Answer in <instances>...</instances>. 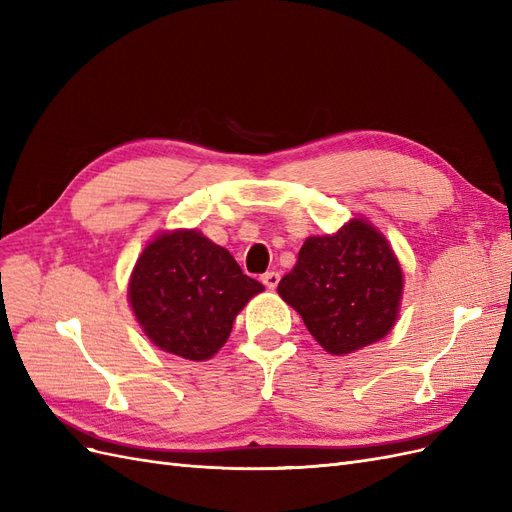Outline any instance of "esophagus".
<instances>
[{
    "label": "esophagus",
    "instance_id": "34e87169",
    "mask_svg": "<svg viewBox=\"0 0 512 512\" xmlns=\"http://www.w3.org/2000/svg\"><path fill=\"white\" fill-rule=\"evenodd\" d=\"M262 284H265L269 290H275L277 284H280V273H275V271L265 273L262 275Z\"/></svg>",
    "mask_w": 512,
    "mask_h": 512
}]
</instances>
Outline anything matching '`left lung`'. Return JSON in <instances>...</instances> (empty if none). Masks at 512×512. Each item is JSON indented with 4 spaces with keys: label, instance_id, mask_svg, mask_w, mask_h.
<instances>
[{
    "label": "left lung",
    "instance_id": "1",
    "mask_svg": "<svg viewBox=\"0 0 512 512\" xmlns=\"http://www.w3.org/2000/svg\"><path fill=\"white\" fill-rule=\"evenodd\" d=\"M404 275L391 245L365 220L309 237L277 292L331 354L382 339L397 320Z\"/></svg>",
    "mask_w": 512,
    "mask_h": 512
}]
</instances>
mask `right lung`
<instances>
[{"instance_id": "right-lung-1", "label": "right lung", "mask_w": 512, "mask_h": 512, "mask_svg": "<svg viewBox=\"0 0 512 512\" xmlns=\"http://www.w3.org/2000/svg\"><path fill=\"white\" fill-rule=\"evenodd\" d=\"M262 290L203 232L175 230L145 247L128 297L153 344L183 359L207 361L226 344L243 305Z\"/></svg>"}]
</instances>
